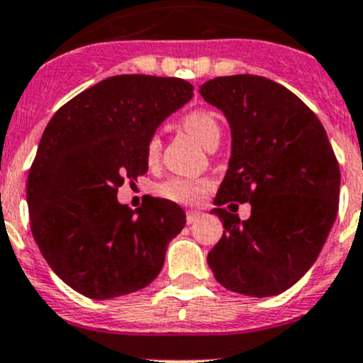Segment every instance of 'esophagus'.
I'll return each mask as SVG.
<instances>
[{"mask_svg":"<svg viewBox=\"0 0 363 363\" xmlns=\"http://www.w3.org/2000/svg\"><path fill=\"white\" fill-rule=\"evenodd\" d=\"M199 217H201V211H197V210L186 211V222H189V224H194V222H196Z\"/></svg>","mask_w":363,"mask_h":363,"instance_id":"obj_1","label":"esophagus"}]
</instances>
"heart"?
<instances>
[{
  "label": "heart",
  "mask_w": 363,
  "mask_h": 363,
  "mask_svg": "<svg viewBox=\"0 0 363 363\" xmlns=\"http://www.w3.org/2000/svg\"><path fill=\"white\" fill-rule=\"evenodd\" d=\"M182 125L189 134H192L197 141L203 146L210 148L215 141L220 138V125H218L217 118L213 113L206 109H194L189 111L185 116L182 118ZM160 143L159 135H152L146 143V159L150 162H155L160 155ZM211 189V183L208 180H189V178H171V180L164 182L159 186L160 196L167 197V199L178 201V203L196 204L203 201L208 190Z\"/></svg>",
  "instance_id": "obj_1"
}]
</instances>
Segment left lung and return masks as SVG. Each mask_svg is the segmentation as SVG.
<instances>
[{"mask_svg": "<svg viewBox=\"0 0 363 363\" xmlns=\"http://www.w3.org/2000/svg\"><path fill=\"white\" fill-rule=\"evenodd\" d=\"M201 96L231 128V159L211 213L224 235L208 252L215 279L240 295L275 296L314 264L339 210L340 173L321 121L261 75L215 77ZM251 203L240 221L221 204Z\"/></svg>", "mask_w": 363, "mask_h": 363, "instance_id": "left-lung-1", "label": "left lung"}]
</instances>
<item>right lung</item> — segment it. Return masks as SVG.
Listing matches in <instances>:
<instances>
[{
	"label": "right lung",
	"mask_w": 363,
	"mask_h": 363,
	"mask_svg": "<svg viewBox=\"0 0 363 363\" xmlns=\"http://www.w3.org/2000/svg\"><path fill=\"white\" fill-rule=\"evenodd\" d=\"M192 91L178 77L114 75L60 107L45 127L28 174L31 233L52 272L81 295H128L162 270L185 211L160 197L134 211L116 194L148 171L146 143Z\"/></svg>",
	"instance_id": "1"
}]
</instances>
